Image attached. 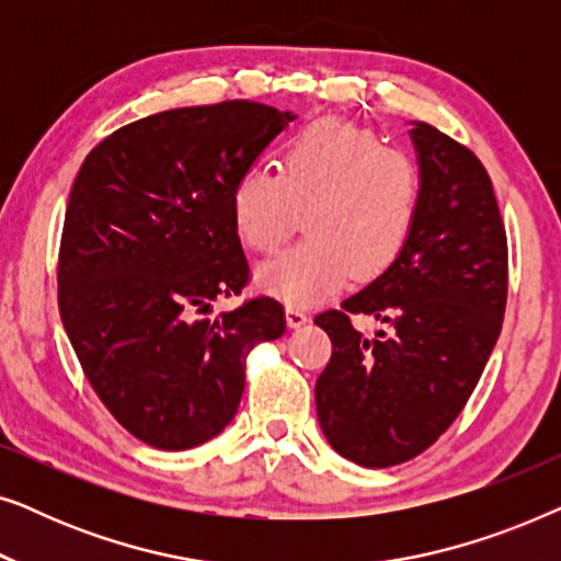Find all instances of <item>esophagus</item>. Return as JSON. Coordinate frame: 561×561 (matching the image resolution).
Wrapping results in <instances>:
<instances>
[{
  "label": "esophagus",
  "mask_w": 561,
  "mask_h": 561,
  "mask_svg": "<svg viewBox=\"0 0 561 561\" xmlns=\"http://www.w3.org/2000/svg\"><path fill=\"white\" fill-rule=\"evenodd\" d=\"M286 319H288V327L290 329H298V327H304L306 321H309V311H306L304 306L288 304L286 306Z\"/></svg>",
  "instance_id": "1"
}]
</instances>
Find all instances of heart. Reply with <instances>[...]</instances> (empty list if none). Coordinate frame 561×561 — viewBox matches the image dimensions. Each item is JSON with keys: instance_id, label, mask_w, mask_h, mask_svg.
Returning <instances> with one entry per match:
<instances>
[{"instance_id": "1", "label": "heart", "mask_w": 561, "mask_h": 561, "mask_svg": "<svg viewBox=\"0 0 561 561\" xmlns=\"http://www.w3.org/2000/svg\"><path fill=\"white\" fill-rule=\"evenodd\" d=\"M421 168L409 150L342 119H319L283 145L278 171L244 168L232 188L237 232L271 255L298 227L294 248L267 260L257 283L288 304H309L386 271L409 242L421 209Z\"/></svg>"}]
</instances>
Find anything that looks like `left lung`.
<instances>
[{"mask_svg": "<svg viewBox=\"0 0 561 561\" xmlns=\"http://www.w3.org/2000/svg\"><path fill=\"white\" fill-rule=\"evenodd\" d=\"M411 135L424 186L409 242L380 278L313 319L332 340L319 424L363 467L409 462L455 424L508 301V237L485 165L426 122ZM355 316L381 329L357 333Z\"/></svg>", "mask_w": 561, "mask_h": 561, "instance_id": "8db88e82", "label": "left lung"}]
</instances>
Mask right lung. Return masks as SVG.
<instances>
[{
	"mask_svg": "<svg viewBox=\"0 0 561 561\" xmlns=\"http://www.w3.org/2000/svg\"><path fill=\"white\" fill-rule=\"evenodd\" d=\"M290 119L244 99L150 114L104 137L76 175L60 319L99 401L150 447L217 436L240 405L252 347L286 332L271 296L206 313L250 283L232 188Z\"/></svg>",
	"mask_w": 561,
	"mask_h": 561,
	"instance_id": "1",
	"label": "right lung"
}]
</instances>
